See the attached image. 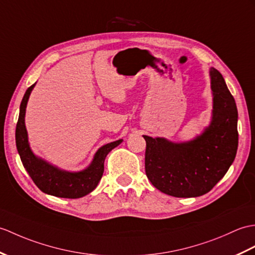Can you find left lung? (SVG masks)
<instances>
[{"mask_svg": "<svg viewBox=\"0 0 255 255\" xmlns=\"http://www.w3.org/2000/svg\"><path fill=\"white\" fill-rule=\"evenodd\" d=\"M210 78L212 117L202 133L185 142L143 135L147 178L171 197L195 198L208 193L235 161L238 149L235 99L216 68H210Z\"/></svg>", "mask_w": 255, "mask_h": 255, "instance_id": "left-lung-1", "label": "left lung"}]
</instances>
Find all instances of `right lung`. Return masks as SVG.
<instances>
[{"instance_id":"add662e5","label":"right lung","mask_w":255,"mask_h":255,"mask_svg":"<svg viewBox=\"0 0 255 255\" xmlns=\"http://www.w3.org/2000/svg\"><path fill=\"white\" fill-rule=\"evenodd\" d=\"M35 84L27 89L19 108V117L16 126V146L23 167L31 177L41 191L57 198L78 199L92 192L102 178L104 161L109 153L120 145L123 139L116 140L100 147L91 163L85 169L78 171L65 170L49 163L32 152L28 141V132L25 125L26 108L29 97Z\"/></svg>"}]
</instances>
